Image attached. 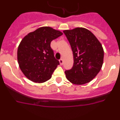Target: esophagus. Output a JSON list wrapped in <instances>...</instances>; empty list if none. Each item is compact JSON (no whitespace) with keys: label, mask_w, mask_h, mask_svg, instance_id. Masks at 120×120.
<instances>
[{"label":"esophagus","mask_w":120,"mask_h":120,"mask_svg":"<svg viewBox=\"0 0 120 120\" xmlns=\"http://www.w3.org/2000/svg\"><path fill=\"white\" fill-rule=\"evenodd\" d=\"M59 63L61 64V65H62L64 64V61L62 59H59Z\"/></svg>","instance_id":"34e87169"}]
</instances>
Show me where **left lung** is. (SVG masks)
Listing matches in <instances>:
<instances>
[{"label": "left lung", "instance_id": "1", "mask_svg": "<svg viewBox=\"0 0 120 120\" xmlns=\"http://www.w3.org/2000/svg\"><path fill=\"white\" fill-rule=\"evenodd\" d=\"M73 51L74 63L65 70L67 79L73 84L83 85L97 76L103 62L104 51L96 36L83 27L64 30Z\"/></svg>", "mask_w": 120, "mask_h": 120}]
</instances>
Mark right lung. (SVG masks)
I'll use <instances>...</instances> for the list:
<instances>
[{
	"mask_svg": "<svg viewBox=\"0 0 120 120\" xmlns=\"http://www.w3.org/2000/svg\"><path fill=\"white\" fill-rule=\"evenodd\" d=\"M63 34L50 27H41L26 35L18 47L19 67L27 79L36 83L49 80L59 65L50 47L52 41Z\"/></svg>",
	"mask_w": 120,
	"mask_h": 120,
	"instance_id": "1",
	"label": "right lung"
}]
</instances>
